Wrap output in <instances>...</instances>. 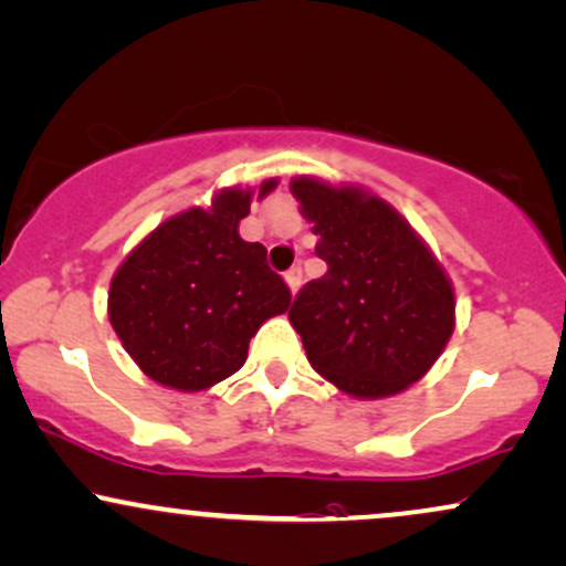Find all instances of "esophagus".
I'll return each mask as SVG.
<instances>
[{"mask_svg": "<svg viewBox=\"0 0 566 566\" xmlns=\"http://www.w3.org/2000/svg\"><path fill=\"white\" fill-rule=\"evenodd\" d=\"M284 282H287L290 292H292V295H295V292L301 290V282H303V271L297 269V265H295V269H290L287 274H284Z\"/></svg>", "mask_w": 566, "mask_h": 566, "instance_id": "34e87169", "label": "esophagus"}]
</instances>
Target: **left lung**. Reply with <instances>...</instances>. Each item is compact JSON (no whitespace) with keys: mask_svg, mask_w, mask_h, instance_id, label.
Segmentation results:
<instances>
[{"mask_svg":"<svg viewBox=\"0 0 566 566\" xmlns=\"http://www.w3.org/2000/svg\"><path fill=\"white\" fill-rule=\"evenodd\" d=\"M326 274L305 284L290 324L326 382L360 400L419 382L446 350L455 295L427 242L390 202L356 184L295 176Z\"/></svg>","mask_w":566,"mask_h":566,"instance_id":"obj_1","label":"left lung"}]
</instances>
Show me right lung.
Masks as SVG:
<instances>
[{"label":"right lung","instance_id":"add662e5","mask_svg":"<svg viewBox=\"0 0 566 566\" xmlns=\"http://www.w3.org/2000/svg\"><path fill=\"white\" fill-rule=\"evenodd\" d=\"M258 189H218L208 208L181 210L153 229L113 274L107 316L134 364L153 382L200 392L242 369L250 337L290 308L284 279L240 221Z\"/></svg>","mask_w":566,"mask_h":566}]
</instances>
